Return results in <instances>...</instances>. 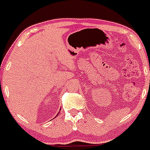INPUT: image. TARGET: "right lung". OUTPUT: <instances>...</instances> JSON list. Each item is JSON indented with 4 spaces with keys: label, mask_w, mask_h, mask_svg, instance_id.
Here are the masks:
<instances>
[{
    "label": "right lung",
    "mask_w": 150,
    "mask_h": 150,
    "mask_svg": "<svg viewBox=\"0 0 150 150\" xmlns=\"http://www.w3.org/2000/svg\"><path fill=\"white\" fill-rule=\"evenodd\" d=\"M58 114H59V113H58Z\"/></svg>",
    "instance_id": "obj_1"
}]
</instances>
